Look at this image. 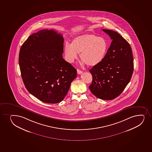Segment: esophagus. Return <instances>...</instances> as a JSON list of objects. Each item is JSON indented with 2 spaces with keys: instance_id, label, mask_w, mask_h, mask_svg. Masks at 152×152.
I'll list each match as a JSON object with an SVG mask.
<instances>
[{
  "instance_id": "esophagus-1",
  "label": "esophagus",
  "mask_w": 152,
  "mask_h": 152,
  "mask_svg": "<svg viewBox=\"0 0 152 152\" xmlns=\"http://www.w3.org/2000/svg\"><path fill=\"white\" fill-rule=\"evenodd\" d=\"M77 73L78 74H82L83 73V71H82L81 70H79L78 69H77Z\"/></svg>"
}]
</instances>
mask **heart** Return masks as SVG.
Returning <instances> with one entry per match:
<instances>
[{
    "mask_svg": "<svg viewBox=\"0 0 152 152\" xmlns=\"http://www.w3.org/2000/svg\"><path fill=\"white\" fill-rule=\"evenodd\" d=\"M108 44L104 38L94 34L80 35L72 40L71 45L66 44L64 53L67 61L72 63L77 58V53L83 63L88 66H96L104 59Z\"/></svg>",
    "mask_w": 152,
    "mask_h": 152,
    "instance_id": "heart-1",
    "label": "heart"
}]
</instances>
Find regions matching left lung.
<instances>
[{"instance_id": "1", "label": "left lung", "mask_w": 152, "mask_h": 152, "mask_svg": "<svg viewBox=\"0 0 152 152\" xmlns=\"http://www.w3.org/2000/svg\"><path fill=\"white\" fill-rule=\"evenodd\" d=\"M112 41L104 59L89 70L92 76L89 86L96 97L114 99L122 92L132 78L133 58L129 43L115 31L102 29Z\"/></svg>"}]
</instances>
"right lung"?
Wrapping results in <instances>:
<instances>
[{
    "mask_svg": "<svg viewBox=\"0 0 152 152\" xmlns=\"http://www.w3.org/2000/svg\"><path fill=\"white\" fill-rule=\"evenodd\" d=\"M64 38L53 29L42 30L28 38L20 48L19 62L26 89L45 103L63 100L77 70L66 61Z\"/></svg>",
    "mask_w": 152,
    "mask_h": 152,
    "instance_id": "right-lung-1",
    "label": "right lung"
}]
</instances>
